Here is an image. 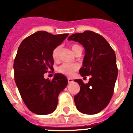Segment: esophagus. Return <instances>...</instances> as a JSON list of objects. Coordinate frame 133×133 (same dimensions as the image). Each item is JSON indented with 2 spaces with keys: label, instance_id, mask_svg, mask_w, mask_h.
Instances as JSON below:
<instances>
[{
  "label": "esophagus",
  "instance_id": "34e87169",
  "mask_svg": "<svg viewBox=\"0 0 133 133\" xmlns=\"http://www.w3.org/2000/svg\"><path fill=\"white\" fill-rule=\"evenodd\" d=\"M73 82V79L71 78H68V83H71Z\"/></svg>",
  "mask_w": 133,
  "mask_h": 133
}]
</instances>
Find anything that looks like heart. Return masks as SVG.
<instances>
[{
  "instance_id": "b5f03b06",
  "label": "heart",
  "mask_w": 133,
  "mask_h": 133,
  "mask_svg": "<svg viewBox=\"0 0 133 133\" xmlns=\"http://www.w3.org/2000/svg\"><path fill=\"white\" fill-rule=\"evenodd\" d=\"M79 46L77 44H72L71 46V49H72V52L75 53L76 50L79 48ZM59 52H60V46H57L55 48L52 52V56L55 61H57L59 57ZM78 69V66L75 64H70V63H63L61 66L58 68V71L61 73L65 75L66 76H72L74 75L77 70Z\"/></svg>"
}]
</instances>
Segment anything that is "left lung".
<instances>
[{"instance_id": "8db88e82", "label": "left lung", "mask_w": 133, "mask_h": 133, "mask_svg": "<svg viewBox=\"0 0 133 133\" xmlns=\"http://www.w3.org/2000/svg\"><path fill=\"white\" fill-rule=\"evenodd\" d=\"M68 40L84 46L85 55L79 72L82 77L91 76L87 84L81 79L75 80L81 87L74 98L76 107L83 114L98 113L109 104L113 95L118 75L115 51L104 37L90 30L73 34Z\"/></svg>"}]
</instances>
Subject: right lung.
<instances>
[{
    "mask_svg": "<svg viewBox=\"0 0 133 133\" xmlns=\"http://www.w3.org/2000/svg\"><path fill=\"white\" fill-rule=\"evenodd\" d=\"M68 35L38 31L23 40L18 47L14 61L15 81L24 104L34 113H52L58 95L67 86L64 75L56 73L50 81L44 78V74L52 69V50Z\"/></svg>",
    "mask_w": 133,
    "mask_h": 133,
    "instance_id": "1",
    "label": "right lung"
}]
</instances>
